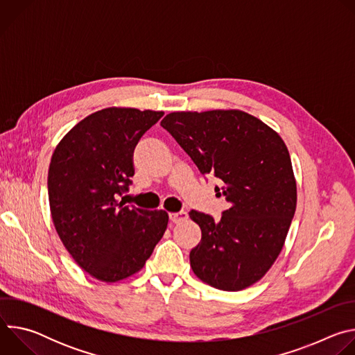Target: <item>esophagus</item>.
<instances>
[{"label": "esophagus", "instance_id": "obj_1", "mask_svg": "<svg viewBox=\"0 0 355 355\" xmlns=\"http://www.w3.org/2000/svg\"><path fill=\"white\" fill-rule=\"evenodd\" d=\"M187 219H188V214L184 212V211L175 212V214H170V220H171L173 223H181V222H184V220H187Z\"/></svg>", "mask_w": 355, "mask_h": 355}]
</instances>
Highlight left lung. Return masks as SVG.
Returning <instances> with one entry per match:
<instances>
[{
  "mask_svg": "<svg viewBox=\"0 0 355 355\" xmlns=\"http://www.w3.org/2000/svg\"><path fill=\"white\" fill-rule=\"evenodd\" d=\"M216 187L229 208L220 222L198 211L202 237L189 252L193 274L222 291L260 281L284 247L296 209V180L282 137L239 110L171 112L160 123Z\"/></svg>",
  "mask_w": 355,
  "mask_h": 355,
  "instance_id": "8db88e82",
  "label": "left lung"
}]
</instances>
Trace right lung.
I'll return each instance as SVG.
<instances>
[{
  "instance_id": "obj_1",
  "label": "right lung",
  "mask_w": 355,
  "mask_h": 355,
  "mask_svg": "<svg viewBox=\"0 0 355 355\" xmlns=\"http://www.w3.org/2000/svg\"><path fill=\"white\" fill-rule=\"evenodd\" d=\"M163 111L111 107L71 128L47 174L55 229L92 278L118 282L139 272L163 237L168 214L126 207L118 196L135 174L133 150Z\"/></svg>"
}]
</instances>
